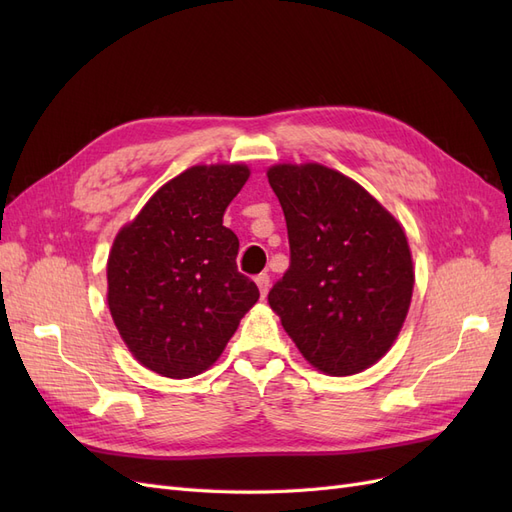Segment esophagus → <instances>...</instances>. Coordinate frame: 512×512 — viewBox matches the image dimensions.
<instances>
[{
  "instance_id": "obj_1",
  "label": "esophagus",
  "mask_w": 512,
  "mask_h": 512,
  "mask_svg": "<svg viewBox=\"0 0 512 512\" xmlns=\"http://www.w3.org/2000/svg\"><path fill=\"white\" fill-rule=\"evenodd\" d=\"M256 286H258V290H260L262 297H267L269 286H271L269 275H267V273H260V275H256Z\"/></svg>"
}]
</instances>
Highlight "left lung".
<instances>
[{
    "label": "left lung",
    "mask_w": 512,
    "mask_h": 512,
    "mask_svg": "<svg viewBox=\"0 0 512 512\" xmlns=\"http://www.w3.org/2000/svg\"><path fill=\"white\" fill-rule=\"evenodd\" d=\"M290 241L269 292L303 359L329 376L376 365L404 327L414 265L404 226L363 185L318 162L267 170Z\"/></svg>",
    "instance_id": "1"
}]
</instances>
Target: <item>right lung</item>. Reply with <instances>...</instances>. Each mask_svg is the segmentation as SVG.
Returning <instances> with one entry per match:
<instances>
[{
  "mask_svg": "<svg viewBox=\"0 0 512 512\" xmlns=\"http://www.w3.org/2000/svg\"><path fill=\"white\" fill-rule=\"evenodd\" d=\"M247 179L243 162L190 166L121 226L108 252L115 327L134 359L164 378L207 371L260 297L237 271L239 239L224 226Z\"/></svg>",
  "mask_w": 512,
  "mask_h": 512,
  "instance_id": "right-lung-1",
  "label": "right lung"
}]
</instances>
